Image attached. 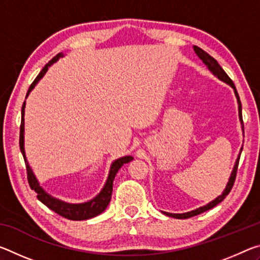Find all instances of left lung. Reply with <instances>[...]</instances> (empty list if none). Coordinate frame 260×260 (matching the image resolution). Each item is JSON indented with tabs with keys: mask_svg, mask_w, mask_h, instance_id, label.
<instances>
[{
	"mask_svg": "<svg viewBox=\"0 0 260 260\" xmlns=\"http://www.w3.org/2000/svg\"><path fill=\"white\" fill-rule=\"evenodd\" d=\"M193 51H195V54L199 56V58L203 61V63L205 64V67L209 69V71L213 74L214 77H217L219 80H221L223 82H226L227 85H230L233 89H234V93H235V96H236V100H237V104H239V118H240V121H241V127H242V132L244 133V126H243V119H242V105H241V101H240V96L239 94H237V90L235 88V85L234 82H233L231 80V78L227 76V73L223 71L222 68L220 67V65L218 64V61L215 60L212 56H210L208 52H205L203 49H201L200 47L197 46H193ZM242 149L240 150V153L239 156H237L236 158V161H235V165L234 167H233V171L231 173V177H230V180H228V182L226 184V188L225 190L222 191L221 195H219L217 199H214L213 201H211L210 203H208L206 205H203L201 206V208L199 209H195L192 211H189V212H184V213H170V212H162L166 215H169V217H172V218H177V219H187V218H190V217H193V215H197L200 213H203L205 212V211H208L210 209L214 208L215 205H218L219 203H221V202L226 199V196L230 193V191L232 190L233 188V184H234V181H235V178H236V172H237V167H239V161H240V156H241V152H242Z\"/></svg>",
	"mask_w": 260,
	"mask_h": 260,
	"instance_id": "obj_1",
	"label": "left lung"
}]
</instances>
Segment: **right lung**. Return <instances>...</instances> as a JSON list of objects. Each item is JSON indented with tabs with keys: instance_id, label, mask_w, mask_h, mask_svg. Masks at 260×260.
<instances>
[{
	"instance_id": "add662e5",
	"label": "right lung",
	"mask_w": 260,
	"mask_h": 260,
	"mask_svg": "<svg viewBox=\"0 0 260 260\" xmlns=\"http://www.w3.org/2000/svg\"><path fill=\"white\" fill-rule=\"evenodd\" d=\"M60 57H64L63 52H59L57 54L54 58H52L49 63L46 64V67L42 69V71L39 73V76L35 78V80L33 81L32 85L29 86L27 94H26V99L29 95L30 91L33 90V88L37 86V83L41 80L45 76L46 72L48 71L50 65L56 63ZM25 105H26V101L23 104V108H21V122H20V135H19V147H20V151L23 153L24 160H25V165H26V170H27V180L29 183V187L32 190L38 193V200L41 202V203L48 206L50 210L54 211V212L58 213L61 217L70 219V220H87L90 218H94L96 215H99L103 212V211L107 209V206L110 203V200H111V195H112V186H113V180L116 174L118 173L120 167L126 164V162H129L131 160H133L134 158L132 156H124L118 158V159L113 160L111 166H110V171L108 174V179L105 181L104 186L102 188L98 195H96L94 199H91L87 202H83V203H68V202H64L61 200L56 199V197L51 196L50 193H48L45 189H43L40 186V182L38 181L37 177L33 173L32 169L27 161V158H26V153H25Z\"/></svg>"
}]
</instances>
